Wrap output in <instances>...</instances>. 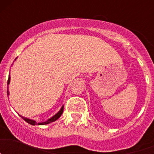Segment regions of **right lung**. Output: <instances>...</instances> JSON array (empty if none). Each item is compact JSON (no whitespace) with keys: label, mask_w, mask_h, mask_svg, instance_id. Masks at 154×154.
Here are the masks:
<instances>
[{"label":"right lung","mask_w":154,"mask_h":154,"mask_svg":"<svg viewBox=\"0 0 154 154\" xmlns=\"http://www.w3.org/2000/svg\"><path fill=\"white\" fill-rule=\"evenodd\" d=\"M10 75H9V78H8V95L9 94V92H8V85L10 84ZM63 109H64V106H62V107L61 108V109L59 110V112H57L56 114H55V116H53L52 117L50 118L49 119H48L47 121H45V122H42V123H36L35 120H32V119H28V118H24L23 117V116H21V118H22L23 119H24V121H26L27 123H29V124L31 125H45V124H48V123H51V122H54V121L57 120V119H58V118L60 117L61 116H62V112H63Z\"/></svg>","instance_id":"add662e5"}]
</instances>
